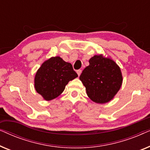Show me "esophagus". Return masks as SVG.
<instances>
[{
    "instance_id": "esophagus-1",
    "label": "esophagus",
    "mask_w": 150,
    "mask_h": 150,
    "mask_svg": "<svg viewBox=\"0 0 150 150\" xmlns=\"http://www.w3.org/2000/svg\"><path fill=\"white\" fill-rule=\"evenodd\" d=\"M76 72L78 74V75H79V76H80V75H81L82 73V70L81 69H78V70L76 71Z\"/></svg>"
}]
</instances>
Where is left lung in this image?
<instances>
[{"label": "left lung", "instance_id": "left-lung-1", "mask_svg": "<svg viewBox=\"0 0 150 150\" xmlns=\"http://www.w3.org/2000/svg\"><path fill=\"white\" fill-rule=\"evenodd\" d=\"M89 62V66L80 76L88 97L96 103L108 102L122 86L123 78L120 67L111 59L102 54L91 57Z\"/></svg>", "mask_w": 150, "mask_h": 150}]
</instances>
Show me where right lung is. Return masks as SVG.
I'll return each instance as SVG.
<instances>
[{"label": "right lung", "instance_id": "add662e5", "mask_svg": "<svg viewBox=\"0 0 150 150\" xmlns=\"http://www.w3.org/2000/svg\"><path fill=\"white\" fill-rule=\"evenodd\" d=\"M78 76L71 63L61 57H51L44 61L35 76V88L46 100L58 97L65 86Z\"/></svg>", "mask_w": 150, "mask_h": 150}]
</instances>
